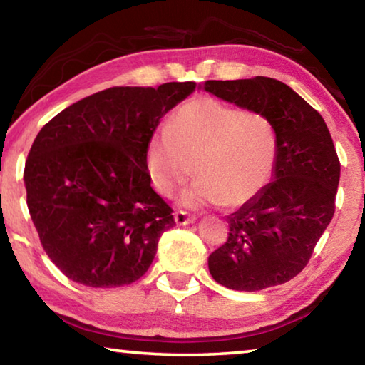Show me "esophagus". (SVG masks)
I'll use <instances>...</instances> for the list:
<instances>
[{
	"instance_id": "esophagus-1",
	"label": "esophagus",
	"mask_w": 365,
	"mask_h": 365,
	"mask_svg": "<svg viewBox=\"0 0 365 365\" xmlns=\"http://www.w3.org/2000/svg\"><path fill=\"white\" fill-rule=\"evenodd\" d=\"M174 219H175L177 225H190V224H195V222H196L195 215H190L188 212H183V211H177L174 214Z\"/></svg>"
}]
</instances>
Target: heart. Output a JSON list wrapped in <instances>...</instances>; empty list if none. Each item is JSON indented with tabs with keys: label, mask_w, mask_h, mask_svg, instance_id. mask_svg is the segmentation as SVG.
I'll use <instances>...</instances> for the list:
<instances>
[{
	"label": "heart",
	"mask_w": 365,
	"mask_h": 365,
	"mask_svg": "<svg viewBox=\"0 0 365 365\" xmlns=\"http://www.w3.org/2000/svg\"><path fill=\"white\" fill-rule=\"evenodd\" d=\"M279 135L267 115L215 98H195L177 109L168 127L146 148L153 187L170 196L195 170L196 180L178 202L190 209L238 207L261 191L274 174Z\"/></svg>",
	"instance_id": "obj_1"
}]
</instances>
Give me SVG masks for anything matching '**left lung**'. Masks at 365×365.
I'll return each mask as SVG.
<instances>
[{
    "instance_id": "left-lung-1",
    "label": "left lung",
    "mask_w": 365,
    "mask_h": 365,
    "mask_svg": "<svg viewBox=\"0 0 365 365\" xmlns=\"http://www.w3.org/2000/svg\"><path fill=\"white\" fill-rule=\"evenodd\" d=\"M200 88L267 115L279 135L270 182L227 215L230 232L209 256V272L215 282L237 292L287 283L306 267L335 212L339 160L327 123L275 78L207 80Z\"/></svg>"
}]
</instances>
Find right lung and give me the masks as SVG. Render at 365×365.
I'll return each instance as SVG.
<instances>
[{
	"label": "right lung",
	"mask_w": 365,
	"mask_h": 365,
	"mask_svg": "<svg viewBox=\"0 0 365 365\" xmlns=\"http://www.w3.org/2000/svg\"><path fill=\"white\" fill-rule=\"evenodd\" d=\"M195 82L113 86L73 103L36 135L24 182L43 250L80 285H130L175 225L146 170L159 122Z\"/></svg>",
	"instance_id": "add662e5"
}]
</instances>
